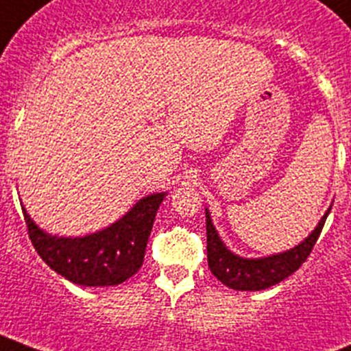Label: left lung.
Masks as SVG:
<instances>
[{"label": "left lung", "mask_w": 351, "mask_h": 351, "mask_svg": "<svg viewBox=\"0 0 351 351\" xmlns=\"http://www.w3.org/2000/svg\"><path fill=\"white\" fill-rule=\"evenodd\" d=\"M330 208L322 217L317 229L295 248L283 254L271 255L264 258H243L230 254L222 241H220L210 213L206 210V248H208V266L211 273L219 278L223 285L234 290H264L276 283L283 282L285 278L295 273L304 264L308 255L313 250L315 243L320 236L324 223Z\"/></svg>", "instance_id": "obj_1"}]
</instances>
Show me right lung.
Here are the masks:
<instances>
[{"instance_id": "right-lung-1", "label": "right lung", "mask_w": 351, "mask_h": 351, "mask_svg": "<svg viewBox=\"0 0 351 351\" xmlns=\"http://www.w3.org/2000/svg\"><path fill=\"white\" fill-rule=\"evenodd\" d=\"M164 192L143 197L119 222L85 238H58L43 232L26 210L27 234L47 266L69 282L84 287H108L125 282L143 264L145 248Z\"/></svg>"}]
</instances>
